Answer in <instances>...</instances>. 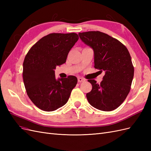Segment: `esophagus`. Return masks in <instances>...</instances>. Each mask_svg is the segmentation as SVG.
<instances>
[{
  "mask_svg": "<svg viewBox=\"0 0 151 151\" xmlns=\"http://www.w3.org/2000/svg\"><path fill=\"white\" fill-rule=\"evenodd\" d=\"M85 81V79H84L83 78H81V77H78V82L79 83H82V82H84Z\"/></svg>",
  "mask_w": 151,
  "mask_h": 151,
  "instance_id": "esophagus-1",
  "label": "esophagus"
}]
</instances>
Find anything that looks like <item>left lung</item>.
<instances>
[{
	"mask_svg": "<svg viewBox=\"0 0 151 151\" xmlns=\"http://www.w3.org/2000/svg\"><path fill=\"white\" fill-rule=\"evenodd\" d=\"M81 40L93 49L94 68L105 71L100 84L88 80L92 90L86 94L91 106L112 111L125 101L133 80L134 68L129 50L118 40L100 31L79 33Z\"/></svg>",
	"mask_w": 151,
	"mask_h": 151,
	"instance_id": "obj_1",
	"label": "left lung"
}]
</instances>
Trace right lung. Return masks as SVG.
I'll list each match as a JSON object with an SVG mask.
<instances>
[{
  "instance_id": "1",
  "label": "right lung",
  "mask_w": 151,
  "mask_h": 151,
  "mask_svg": "<svg viewBox=\"0 0 151 151\" xmlns=\"http://www.w3.org/2000/svg\"><path fill=\"white\" fill-rule=\"evenodd\" d=\"M79 40L77 34L51 33L32 47L23 62L22 77L27 94L36 106L52 111L68 101L77 77L55 79V69L65 63L68 53Z\"/></svg>"
}]
</instances>
